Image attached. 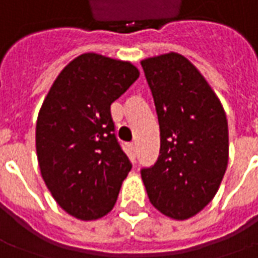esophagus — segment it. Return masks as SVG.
Instances as JSON below:
<instances>
[{
  "instance_id": "34e87169",
  "label": "esophagus",
  "mask_w": 258,
  "mask_h": 258,
  "mask_svg": "<svg viewBox=\"0 0 258 258\" xmlns=\"http://www.w3.org/2000/svg\"><path fill=\"white\" fill-rule=\"evenodd\" d=\"M130 153H131V157H133V158H136V153H137L136 143H131V144H130Z\"/></svg>"
}]
</instances>
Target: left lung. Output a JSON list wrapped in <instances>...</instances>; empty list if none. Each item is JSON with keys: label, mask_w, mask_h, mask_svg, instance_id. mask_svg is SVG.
Returning <instances> with one entry per match:
<instances>
[{"label": "left lung", "mask_w": 258, "mask_h": 258, "mask_svg": "<svg viewBox=\"0 0 258 258\" xmlns=\"http://www.w3.org/2000/svg\"><path fill=\"white\" fill-rule=\"evenodd\" d=\"M160 124V156L141 168L148 199L174 220L200 213L228 163L226 112L204 77L180 54L141 61Z\"/></svg>", "instance_id": "obj_1"}]
</instances>
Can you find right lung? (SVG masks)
Masks as SVG:
<instances>
[{
  "label": "right lung",
  "instance_id": "1",
  "mask_svg": "<svg viewBox=\"0 0 258 258\" xmlns=\"http://www.w3.org/2000/svg\"><path fill=\"white\" fill-rule=\"evenodd\" d=\"M138 76L127 61L83 54L42 102L35 131L41 175L58 206L80 220L111 211L133 167L115 136L111 104Z\"/></svg>",
  "mask_w": 258,
  "mask_h": 258
}]
</instances>
